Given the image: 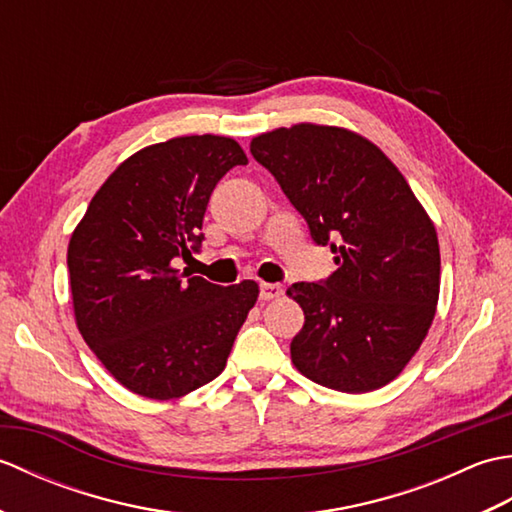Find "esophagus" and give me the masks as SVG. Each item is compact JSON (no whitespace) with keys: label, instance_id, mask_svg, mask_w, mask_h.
<instances>
[{"label":"esophagus","instance_id":"1","mask_svg":"<svg viewBox=\"0 0 512 512\" xmlns=\"http://www.w3.org/2000/svg\"><path fill=\"white\" fill-rule=\"evenodd\" d=\"M281 286L279 284H266V281H262V284H259V299L262 301H273V299H277V297H281Z\"/></svg>","mask_w":512,"mask_h":512}]
</instances>
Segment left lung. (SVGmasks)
I'll return each instance as SVG.
<instances>
[{"mask_svg":"<svg viewBox=\"0 0 512 512\" xmlns=\"http://www.w3.org/2000/svg\"><path fill=\"white\" fill-rule=\"evenodd\" d=\"M336 270L288 288L306 323L290 343L299 372L336 391L391 383L418 352L440 295V246L405 176L343 127L299 123L250 140Z\"/></svg>","mask_w":512,"mask_h":512,"instance_id":"8db88e82","label":"left lung"}]
</instances>
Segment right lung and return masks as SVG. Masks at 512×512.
Segmentation results:
<instances>
[{"label": "right lung", "mask_w": 512, "mask_h": 512, "mask_svg": "<svg viewBox=\"0 0 512 512\" xmlns=\"http://www.w3.org/2000/svg\"><path fill=\"white\" fill-rule=\"evenodd\" d=\"M226 136H180L136 151L96 191L68 246L74 319L118 383L187 396L222 374L259 286H217L173 266L191 257L215 184L246 165Z\"/></svg>", "instance_id": "obj_1"}]
</instances>
